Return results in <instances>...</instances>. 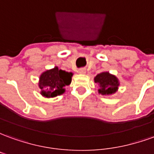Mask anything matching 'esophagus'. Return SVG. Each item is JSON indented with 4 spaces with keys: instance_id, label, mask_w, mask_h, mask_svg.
I'll use <instances>...</instances> for the list:
<instances>
[{
    "instance_id": "1",
    "label": "esophagus",
    "mask_w": 154,
    "mask_h": 154,
    "mask_svg": "<svg viewBox=\"0 0 154 154\" xmlns=\"http://www.w3.org/2000/svg\"><path fill=\"white\" fill-rule=\"evenodd\" d=\"M78 72L81 74L86 73V69H85V68H80V69L78 70Z\"/></svg>"
}]
</instances>
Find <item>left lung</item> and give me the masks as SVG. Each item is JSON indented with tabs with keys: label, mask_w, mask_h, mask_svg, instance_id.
<instances>
[{
	"label": "left lung",
	"mask_w": 154,
	"mask_h": 154,
	"mask_svg": "<svg viewBox=\"0 0 154 154\" xmlns=\"http://www.w3.org/2000/svg\"><path fill=\"white\" fill-rule=\"evenodd\" d=\"M94 81L99 85L100 88L98 92L102 96H110L116 93L119 86L118 78L108 72H103L97 74L94 78Z\"/></svg>",
	"instance_id": "1"
}]
</instances>
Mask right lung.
<instances>
[{"label": "right lung", "instance_id": "1", "mask_svg": "<svg viewBox=\"0 0 154 154\" xmlns=\"http://www.w3.org/2000/svg\"><path fill=\"white\" fill-rule=\"evenodd\" d=\"M72 75V72L58 69L57 67L45 71L39 77L38 87L41 90L40 94L47 98L63 94L64 87L71 83Z\"/></svg>", "mask_w": 154, "mask_h": 154}]
</instances>
